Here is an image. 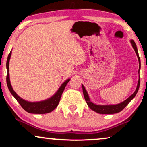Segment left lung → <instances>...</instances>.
Here are the masks:
<instances>
[{"label":"left lung","mask_w":147,"mask_h":147,"mask_svg":"<svg viewBox=\"0 0 147 147\" xmlns=\"http://www.w3.org/2000/svg\"><path fill=\"white\" fill-rule=\"evenodd\" d=\"M130 43L132 44V47H133L134 51H135L136 55H137L138 63H139V69H138V73H139V71L140 69V59L139 55H138L137 47H136V43H134L133 40H130ZM140 82V76H139L137 86H136V90L134 91V93L132 94L130 97H128L127 99L121 102V103L117 104H110V105H98V104H96L93 103V102H92L90 101L89 96H88V92L85 89V87H84L83 84H82V90H83L84 98H85L86 103H87L88 106H89L90 109H92V110H94V112H97V113H99V114H112L118 113V112H120V111H122V110L128 105V103H129V102L131 101L134 97H135V96L136 95V94H137V92L138 91V89H139Z\"/></svg>","instance_id":"obj_1"}]
</instances>
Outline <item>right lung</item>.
<instances>
[{"instance_id": "1", "label": "right lung", "mask_w": 147, "mask_h": 147, "mask_svg": "<svg viewBox=\"0 0 147 147\" xmlns=\"http://www.w3.org/2000/svg\"><path fill=\"white\" fill-rule=\"evenodd\" d=\"M12 51H11L10 53L8 55L7 61V86L9 88V90L17 102L20 104V105L22 106L25 111H27L29 113L32 114H46L49 113L53 111L55 108L57 107L59 104V102L61 99V96L62 95L64 89H65L66 85L68 82H69L70 79L66 80L63 84H61L59 89L53 96H52L51 98H48L47 100H43L40 102H31L27 101V100H23L20 96L17 94V93L14 91L13 88H12L11 82H10L9 77V61L11 59Z\"/></svg>"}]
</instances>
